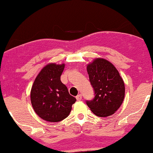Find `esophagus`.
Masks as SVG:
<instances>
[{
    "label": "esophagus",
    "instance_id": "34e87169",
    "mask_svg": "<svg viewBox=\"0 0 153 153\" xmlns=\"http://www.w3.org/2000/svg\"><path fill=\"white\" fill-rule=\"evenodd\" d=\"M76 99L77 101H81V100H82V94H79V95H77L76 97Z\"/></svg>",
    "mask_w": 153,
    "mask_h": 153
}]
</instances>
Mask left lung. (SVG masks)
Masks as SVG:
<instances>
[{
  "label": "left lung",
  "instance_id": "obj_1",
  "mask_svg": "<svg viewBox=\"0 0 153 153\" xmlns=\"http://www.w3.org/2000/svg\"><path fill=\"white\" fill-rule=\"evenodd\" d=\"M94 90V99L86 104L96 116H111L120 108L125 97V85L120 74L112 63L97 58L86 67Z\"/></svg>",
  "mask_w": 153,
  "mask_h": 153
}]
</instances>
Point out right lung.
I'll use <instances>...</instances> for the list:
<instances>
[{
	"label": "right lung",
	"mask_w": 153,
	"mask_h": 153,
	"mask_svg": "<svg viewBox=\"0 0 153 153\" xmlns=\"http://www.w3.org/2000/svg\"><path fill=\"white\" fill-rule=\"evenodd\" d=\"M65 64L50 63L42 68L34 82L30 100L35 112L43 120L59 122L69 116L76 99L60 79Z\"/></svg>",
	"instance_id": "obj_1"
}]
</instances>
